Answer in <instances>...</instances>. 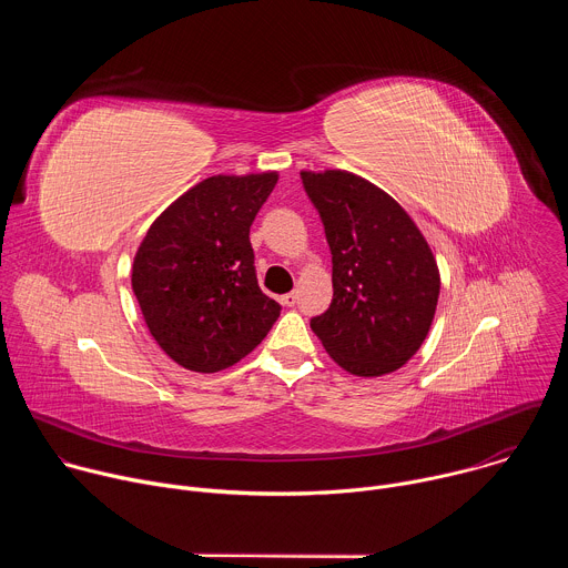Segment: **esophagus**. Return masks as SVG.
Wrapping results in <instances>:
<instances>
[{
	"label": "esophagus",
	"mask_w": 568,
	"mask_h": 568,
	"mask_svg": "<svg viewBox=\"0 0 568 568\" xmlns=\"http://www.w3.org/2000/svg\"><path fill=\"white\" fill-rule=\"evenodd\" d=\"M281 301H283V305L294 307V305H296V301H298V294H296V292H290V294H285Z\"/></svg>",
	"instance_id": "obj_1"
}]
</instances>
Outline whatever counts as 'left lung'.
Here are the masks:
<instances>
[{
	"label": "left lung",
	"mask_w": 568,
	"mask_h": 568,
	"mask_svg": "<svg viewBox=\"0 0 568 568\" xmlns=\"http://www.w3.org/2000/svg\"><path fill=\"white\" fill-rule=\"evenodd\" d=\"M333 254V303L312 333L348 373L379 377L423 346L440 274L425 235L388 193L348 171H301Z\"/></svg>",
	"instance_id": "left-lung-1"
}]
</instances>
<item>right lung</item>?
Listing matches in <instances>:
<instances>
[{
  "instance_id": "1",
  "label": "right lung",
  "mask_w": 568,
  "mask_h": 568,
  "mask_svg": "<svg viewBox=\"0 0 568 568\" xmlns=\"http://www.w3.org/2000/svg\"><path fill=\"white\" fill-rule=\"evenodd\" d=\"M278 173L213 175L178 197L148 229L132 290L159 348L195 373L250 355L281 305L263 294L250 226Z\"/></svg>"
}]
</instances>
